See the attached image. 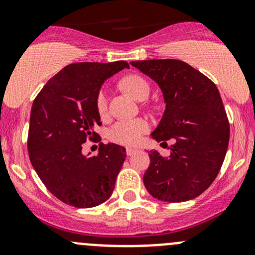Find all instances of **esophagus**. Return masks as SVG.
I'll return each mask as SVG.
<instances>
[{"instance_id": "esophagus-1", "label": "esophagus", "mask_w": 255, "mask_h": 255, "mask_svg": "<svg viewBox=\"0 0 255 255\" xmlns=\"http://www.w3.org/2000/svg\"><path fill=\"white\" fill-rule=\"evenodd\" d=\"M137 153V149L134 148H127V155H133V154Z\"/></svg>"}]
</instances>
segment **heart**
I'll return each instance as SVG.
<instances>
[{
  "label": "heart",
  "mask_w": 255,
  "mask_h": 255,
  "mask_svg": "<svg viewBox=\"0 0 255 255\" xmlns=\"http://www.w3.org/2000/svg\"><path fill=\"white\" fill-rule=\"evenodd\" d=\"M123 89L132 95L135 100L143 101L149 96V87L148 82L144 80L142 76L129 75L126 76L121 81ZM107 106H109V95L107 90L102 89L97 94L96 97V109L101 116L107 112ZM149 129V125L143 118H135V120H123L118 121L116 125H113L109 132L110 139L116 143L126 144V145H133L140 142L143 134Z\"/></svg>",
  "instance_id": "b5f03b06"
}]
</instances>
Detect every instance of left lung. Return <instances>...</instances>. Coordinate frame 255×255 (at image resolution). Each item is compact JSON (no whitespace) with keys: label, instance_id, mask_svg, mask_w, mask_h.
<instances>
[{"label":"left lung","instance_id":"obj_1","mask_svg":"<svg viewBox=\"0 0 255 255\" xmlns=\"http://www.w3.org/2000/svg\"><path fill=\"white\" fill-rule=\"evenodd\" d=\"M161 90L163 117L151 132L156 142L170 138V155L149 150L144 186L155 199L184 202L201 195L217 176L230 140V123L216 85L175 59L132 61Z\"/></svg>","mask_w":255,"mask_h":255}]
</instances>
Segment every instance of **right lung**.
I'll use <instances>...</instances> for the list:
<instances>
[{"label":"right lung","mask_w":255,"mask_h":255,"mask_svg":"<svg viewBox=\"0 0 255 255\" xmlns=\"http://www.w3.org/2000/svg\"><path fill=\"white\" fill-rule=\"evenodd\" d=\"M126 61L76 63L53 76L33 102L28 133L30 163L43 184L60 201L78 208L110 199L126 159V148L100 145L99 154H82V143L97 137L101 125L96 97L107 79Z\"/></svg>","instance_id":"right-lung-1"}]
</instances>
